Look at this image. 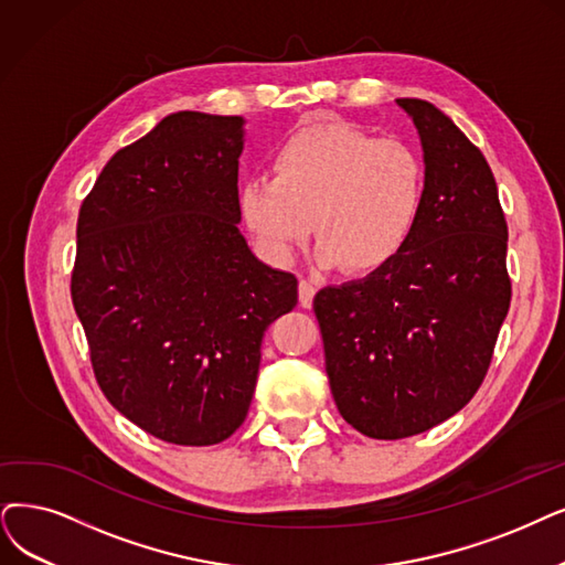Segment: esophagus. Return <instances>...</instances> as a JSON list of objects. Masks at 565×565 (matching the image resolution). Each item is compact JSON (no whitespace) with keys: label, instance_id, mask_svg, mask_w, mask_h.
I'll use <instances>...</instances> for the list:
<instances>
[{"label":"esophagus","instance_id":"esophagus-1","mask_svg":"<svg viewBox=\"0 0 565 565\" xmlns=\"http://www.w3.org/2000/svg\"><path fill=\"white\" fill-rule=\"evenodd\" d=\"M312 297H315V280L312 278H301L299 280V303L303 308H310Z\"/></svg>","mask_w":565,"mask_h":565}]
</instances>
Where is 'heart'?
I'll return each mask as SVG.
<instances>
[{
    "instance_id": "heart-1",
    "label": "heart",
    "mask_w": 565,
    "mask_h": 565,
    "mask_svg": "<svg viewBox=\"0 0 565 565\" xmlns=\"http://www.w3.org/2000/svg\"><path fill=\"white\" fill-rule=\"evenodd\" d=\"M424 194L426 167L413 146L318 122L276 148L270 178L243 180L238 211L270 257L289 259L312 224L322 262L371 274L408 243Z\"/></svg>"
}]
</instances>
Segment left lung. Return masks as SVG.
Here are the masks:
<instances>
[{"instance_id": "obj_1", "label": "left lung", "mask_w": 565, "mask_h": 565, "mask_svg": "<svg viewBox=\"0 0 565 565\" xmlns=\"http://www.w3.org/2000/svg\"><path fill=\"white\" fill-rule=\"evenodd\" d=\"M396 104L424 148L417 227L385 266L312 301L338 413L377 440L428 431L476 396L512 297L508 222L484 154L434 104Z\"/></svg>"}]
</instances>
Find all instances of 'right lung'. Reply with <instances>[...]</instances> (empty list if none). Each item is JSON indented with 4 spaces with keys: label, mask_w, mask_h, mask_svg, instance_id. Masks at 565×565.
Wrapping results in <instances>:
<instances>
[{
    "label": "right lung",
    "mask_w": 565,
    "mask_h": 565,
    "mask_svg": "<svg viewBox=\"0 0 565 565\" xmlns=\"http://www.w3.org/2000/svg\"><path fill=\"white\" fill-rule=\"evenodd\" d=\"M241 116L171 113L118 150L85 196L72 301L108 403L173 445L227 440L262 338L297 306L295 274L238 232Z\"/></svg>",
    "instance_id": "right-lung-1"
}]
</instances>
